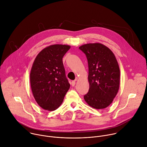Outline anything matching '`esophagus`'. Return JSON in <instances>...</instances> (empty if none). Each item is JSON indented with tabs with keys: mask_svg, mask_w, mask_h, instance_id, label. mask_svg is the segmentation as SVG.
Returning <instances> with one entry per match:
<instances>
[{
	"mask_svg": "<svg viewBox=\"0 0 147 147\" xmlns=\"http://www.w3.org/2000/svg\"><path fill=\"white\" fill-rule=\"evenodd\" d=\"M76 84V81H72L71 82V86H74Z\"/></svg>",
	"mask_w": 147,
	"mask_h": 147,
	"instance_id": "34e87169",
	"label": "esophagus"
}]
</instances>
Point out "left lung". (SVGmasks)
Masks as SVG:
<instances>
[{
    "instance_id": "8db88e82",
    "label": "left lung",
    "mask_w": 147,
    "mask_h": 147,
    "mask_svg": "<svg viewBox=\"0 0 147 147\" xmlns=\"http://www.w3.org/2000/svg\"><path fill=\"white\" fill-rule=\"evenodd\" d=\"M79 49L88 64V92L84 98L89 106L102 109L109 106L120 86V69L112 51L100 43L82 45Z\"/></svg>"
}]
</instances>
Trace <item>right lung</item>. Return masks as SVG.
Here are the masks:
<instances>
[{"instance_id": "add662e5", "label": "right lung", "mask_w": 147, "mask_h": 147, "mask_svg": "<svg viewBox=\"0 0 147 147\" xmlns=\"http://www.w3.org/2000/svg\"><path fill=\"white\" fill-rule=\"evenodd\" d=\"M70 48L67 45H50L42 50L34 61L30 84L36 103L43 109H57L69 90L62 59Z\"/></svg>"}]
</instances>
